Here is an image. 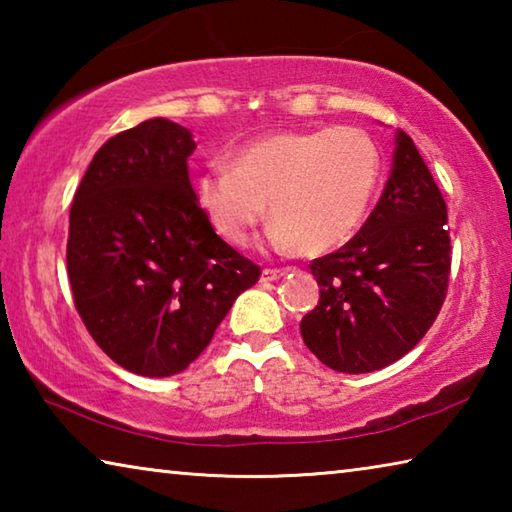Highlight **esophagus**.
<instances>
[{"label":"esophagus","mask_w":512,"mask_h":512,"mask_svg":"<svg viewBox=\"0 0 512 512\" xmlns=\"http://www.w3.org/2000/svg\"><path fill=\"white\" fill-rule=\"evenodd\" d=\"M287 273V268H264L262 271V282H275Z\"/></svg>","instance_id":"obj_1"}]
</instances>
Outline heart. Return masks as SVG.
I'll use <instances>...</instances> for the list:
<instances>
[{
    "instance_id": "1",
    "label": "heart",
    "mask_w": 512,
    "mask_h": 512,
    "mask_svg": "<svg viewBox=\"0 0 512 512\" xmlns=\"http://www.w3.org/2000/svg\"><path fill=\"white\" fill-rule=\"evenodd\" d=\"M379 180V153L361 128L325 126L250 140L228 164H210L194 192L212 228L244 246L268 212L271 246L327 253L348 241L366 216Z\"/></svg>"
}]
</instances>
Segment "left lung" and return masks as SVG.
<instances>
[{"label": "left lung", "instance_id": "left-lung-1", "mask_svg": "<svg viewBox=\"0 0 512 512\" xmlns=\"http://www.w3.org/2000/svg\"><path fill=\"white\" fill-rule=\"evenodd\" d=\"M449 253L445 198L411 137L397 131L391 176L368 221L311 262L320 300L302 318V341L327 368L350 375L402 359L443 307Z\"/></svg>", "mask_w": 512, "mask_h": 512}]
</instances>
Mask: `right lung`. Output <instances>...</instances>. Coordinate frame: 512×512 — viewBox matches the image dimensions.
<instances>
[{
	"mask_svg": "<svg viewBox=\"0 0 512 512\" xmlns=\"http://www.w3.org/2000/svg\"><path fill=\"white\" fill-rule=\"evenodd\" d=\"M185 126L146 119L94 153L69 210L67 275L92 339L142 377L183 372L259 266L196 203Z\"/></svg>",
	"mask_w": 512,
	"mask_h": 512,
	"instance_id": "add662e5",
	"label": "right lung"
}]
</instances>
